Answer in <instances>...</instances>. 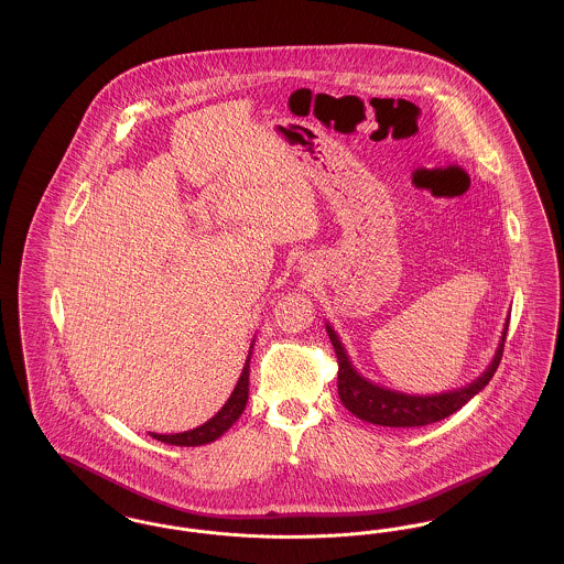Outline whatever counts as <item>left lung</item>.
<instances>
[{
  "label": "left lung",
  "instance_id": "1",
  "mask_svg": "<svg viewBox=\"0 0 564 564\" xmlns=\"http://www.w3.org/2000/svg\"><path fill=\"white\" fill-rule=\"evenodd\" d=\"M327 336L332 340V347L336 350L338 359V395L345 403V408L352 412L357 419L368 421L372 425L382 427H423L437 423L446 416H451L458 408H463L474 395H478L484 387L490 382V378L497 372L501 355H503V343L508 334V323L501 336V345L495 352L490 366L478 376L474 382H469L463 389H455L448 393H435V395H408L400 391H391L384 387H378L375 382L366 380L364 376L357 375L349 361V355L343 347L340 338L332 329V325H325Z\"/></svg>",
  "mask_w": 564,
  "mask_h": 564
}]
</instances>
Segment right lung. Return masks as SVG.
Returning a JSON list of instances; mask_svg holds the SVG:
<instances>
[{
  "label": "right lung",
  "instance_id": "add662e5",
  "mask_svg": "<svg viewBox=\"0 0 564 564\" xmlns=\"http://www.w3.org/2000/svg\"><path fill=\"white\" fill-rule=\"evenodd\" d=\"M251 349H253V345H251ZM249 357H251V350L247 355L241 378H239L232 395L228 398V402L221 405V410L215 414L214 419H209L205 425H200L196 430L184 431V433H171V435L150 433V435L159 442L173 444V446H203V444H212L219 435H224L239 421L247 400H249Z\"/></svg>",
  "mask_w": 564,
  "mask_h": 564
}]
</instances>
